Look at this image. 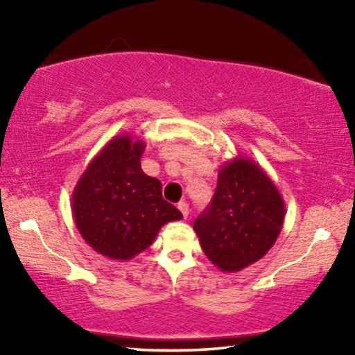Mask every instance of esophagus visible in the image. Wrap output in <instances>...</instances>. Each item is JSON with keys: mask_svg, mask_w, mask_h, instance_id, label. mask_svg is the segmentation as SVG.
<instances>
[{"mask_svg": "<svg viewBox=\"0 0 355 355\" xmlns=\"http://www.w3.org/2000/svg\"><path fill=\"white\" fill-rule=\"evenodd\" d=\"M178 208H179V211L182 213V216L184 218H187L189 216V205H187V202H179L178 203Z\"/></svg>", "mask_w": 355, "mask_h": 355, "instance_id": "34e87169", "label": "esophagus"}]
</instances>
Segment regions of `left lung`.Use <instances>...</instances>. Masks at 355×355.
Masks as SVG:
<instances>
[{"label":"left lung","mask_w":355,"mask_h":355,"mask_svg":"<svg viewBox=\"0 0 355 355\" xmlns=\"http://www.w3.org/2000/svg\"><path fill=\"white\" fill-rule=\"evenodd\" d=\"M284 200L254 159L221 164L210 207L193 223L203 254L216 268L234 273L266 255L284 223Z\"/></svg>","instance_id":"obj_1"}]
</instances>
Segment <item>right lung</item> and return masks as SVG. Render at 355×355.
Returning a JSON list of instances; mask_svg holds the SVG:
<instances>
[{"label":"right lung","mask_w":355,"mask_h":355,"mask_svg":"<svg viewBox=\"0 0 355 355\" xmlns=\"http://www.w3.org/2000/svg\"><path fill=\"white\" fill-rule=\"evenodd\" d=\"M144 150V140L116 135L92 159L72 192L77 231L106 259H134L153 244L163 225L182 218L163 198L162 182L140 168Z\"/></svg>","instance_id":"1"}]
</instances>
